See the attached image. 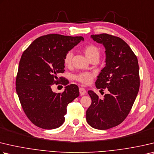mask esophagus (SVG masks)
<instances>
[{
    "instance_id": "34e87169",
    "label": "esophagus",
    "mask_w": 154,
    "mask_h": 154,
    "mask_svg": "<svg viewBox=\"0 0 154 154\" xmlns=\"http://www.w3.org/2000/svg\"><path fill=\"white\" fill-rule=\"evenodd\" d=\"M79 93H80L81 96H83V95H85L86 93L85 89L83 88H79Z\"/></svg>"
}]
</instances>
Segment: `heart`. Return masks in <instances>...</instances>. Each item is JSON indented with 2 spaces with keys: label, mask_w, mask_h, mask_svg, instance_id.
Wrapping results in <instances>:
<instances>
[{
  "label": "heart",
  "mask_w": 154,
  "mask_h": 154,
  "mask_svg": "<svg viewBox=\"0 0 154 154\" xmlns=\"http://www.w3.org/2000/svg\"><path fill=\"white\" fill-rule=\"evenodd\" d=\"M83 52L85 54L86 57L90 60L92 58H99L100 54V50L94 44H88L83 48ZM72 52L69 51L66 53L63 58L64 65L66 66H69L71 65ZM74 79L79 82L83 85H89L92 82L94 78V74L89 72H82L77 75H74Z\"/></svg>",
  "instance_id": "1"
}]
</instances>
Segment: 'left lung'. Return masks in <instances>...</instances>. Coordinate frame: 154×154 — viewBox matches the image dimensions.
Returning <instances> with one entry per match:
<instances>
[{"mask_svg": "<svg viewBox=\"0 0 154 154\" xmlns=\"http://www.w3.org/2000/svg\"><path fill=\"white\" fill-rule=\"evenodd\" d=\"M106 48V66L97 76L96 86L106 89L104 99L88 91L91 104L86 111V120L91 127L106 130L124 121L138 94V60L129 46L121 38L107 33L91 35Z\"/></svg>", "mask_w": 154, "mask_h": 154, "instance_id": "obj_1", "label": "left lung"}]
</instances>
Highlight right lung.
Masks as SVG:
<instances>
[{"instance_id": "1", "label": "right lung", "mask_w": 154, "mask_h": 154, "mask_svg": "<svg viewBox=\"0 0 154 154\" xmlns=\"http://www.w3.org/2000/svg\"><path fill=\"white\" fill-rule=\"evenodd\" d=\"M83 40L82 36L44 35L35 39L22 54L16 91L25 114L37 127L44 129L60 127L68 104L79 96L78 86L68 85L66 79L58 75L65 71L66 53ZM54 83L65 85V91L53 92L51 87Z\"/></svg>"}]
</instances>
